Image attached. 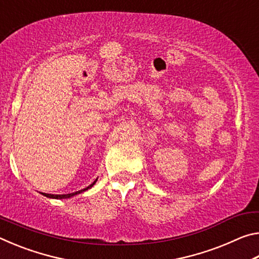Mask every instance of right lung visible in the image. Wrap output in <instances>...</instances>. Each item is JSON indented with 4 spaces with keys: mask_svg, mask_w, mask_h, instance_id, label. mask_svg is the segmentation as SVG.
<instances>
[{
    "mask_svg": "<svg viewBox=\"0 0 259 259\" xmlns=\"http://www.w3.org/2000/svg\"><path fill=\"white\" fill-rule=\"evenodd\" d=\"M96 182H97V179H96V181H95L93 184H91V185L88 186L87 188H83V190H81V191L71 193V194H60V195L57 194V195H55V194H47V193H42V194L45 195V196H47V198H51V199H68V198H72V196L76 195V194H80V193L84 192V191H87V190H89V188H91V187H93V186L95 185Z\"/></svg>",
    "mask_w": 259,
    "mask_h": 259,
    "instance_id": "right-lung-1",
    "label": "right lung"
}]
</instances>
